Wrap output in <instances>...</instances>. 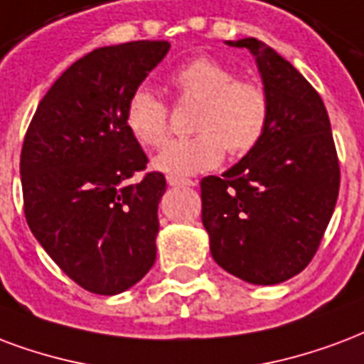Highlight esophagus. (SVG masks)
Returning <instances> with one entry per match:
<instances>
[{"mask_svg":"<svg viewBox=\"0 0 364 364\" xmlns=\"http://www.w3.org/2000/svg\"><path fill=\"white\" fill-rule=\"evenodd\" d=\"M168 185H171V187H195L196 181H193V179H183V177H175V175H168Z\"/></svg>","mask_w":364,"mask_h":364,"instance_id":"1","label":"esophagus"}]
</instances>
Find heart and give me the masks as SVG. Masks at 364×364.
<instances>
[{
	"label": "heart",
	"instance_id": "1",
	"mask_svg": "<svg viewBox=\"0 0 364 364\" xmlns=\"http://www.w3.org/2000/svg\"><path fill=\"white\" fill-rule=\"evenodd\" d=\"M169 82L183 100H196L195 136L169 142L152 160L158 171L185 177L216 168L225 150L249 154L262 141L270 121V98L257 80L237 79L233 69L210 58L191 59L177 67ZM125 127L134 141L158 148L168 141V106L144 86L136 88L125 107Z\"/></svg>",
	"mask_w": 364,
	"mask_h": 364
}]
</instances>
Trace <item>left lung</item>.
Returning <instances> with one entry per match:
<instances>
[{"instance_id":"8db88e82","label":"left lung","mask_w":364,"mask_h":364,"mask_svg":"<svg viewBox=\"0 0 364 364\" xmlns=\"http://www.w3.org/2000/svg\"><path fill=\"white\" fill-rule=\"evenodd\" d=\"M257 59L270 121L257 148L200 181L210 252L257 285L282 284L311 262L340 193V161L324 102L295 67L257 38L228 40Z\"/></svg>"}]
</instances>
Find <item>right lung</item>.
<instances>
[{
    "instance_id": "add662e5",
    "label": "right lung",
    "mask_w": 364,
    "mask_h": 364,
    "mask_svg": "<svg viewBox=\"0 0 364 364\" xmlns=\"http://www.w3.org/2000/svg\"><path fill=\"white\" fill-rule=\"evenodd\" d=\"M169 42L106 46L75 61L46 92L21 152L24 216L53 262L82 289L117 295L156 260L160 171L125 127V107Z\"/></svg>"
}]
</instances>
